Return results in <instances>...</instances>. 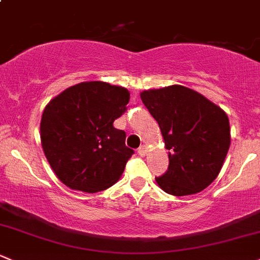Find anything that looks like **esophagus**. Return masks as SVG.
Wrapping results in <instances>:
<instances>
[{
  "label": "esophagus",
  "mask_w": 260,
  "mask_h": 260,
  "mask_svg": "<svg viewBox=\"0 0 260 260\" xmlns=\"http://www.w3.org/2000/svg\"><path fill=\"white\" fill-rule=\"evenodd\" d=\"M146 151H147V147L145 146V145H141V146L138 149V153L140 156H145V153H146Z\"/></svg>",
  "instance_id": "obj_1"
}]
</instances>
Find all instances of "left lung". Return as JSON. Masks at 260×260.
<instances>
[{
  "mask_svg": "<svg viewBox=\"0 0 260 260\" xmlns=\"http://www.w3.org/2000/svg\"><path fill=\"white\" fill-rule=\"evenodd\" d=\"M140 96L169 150V169L155 178L157 185L174 196L203 191L216 180L230 149L227 114L182 85L145 90Z\"/></svg>",
  "mask_w": 260,
  "mask_h": 260,
  "instance_id": "1",
  "label": "left lung"
}]
</instances>
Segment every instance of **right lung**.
Segmentation results:
<instances>
[{
  "mask_svg": "<svg viewBox=\"0 0 260 260\" xmlns=\"http://www.w3.org/2000/svg\"><path fill=\"white\" fill-rule=\"evenodd\" d=\"M129 100L122 86L84 82L49 102L42 115V147L64 185L94 193L119 180L134 150L125 145V131L113 122Z\"/></svg>",
  "mask_w": 260,
  "mask_h": 260,
  "instance_id": "obj_1",
  "label": "right lung"
}]
</instances>
